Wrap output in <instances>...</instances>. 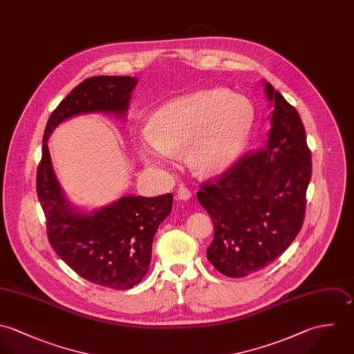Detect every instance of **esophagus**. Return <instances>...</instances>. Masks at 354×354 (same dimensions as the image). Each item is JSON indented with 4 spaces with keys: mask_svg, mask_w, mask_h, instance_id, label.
Returning a JSON list of instances; mask_svg holds the SVG:
<instances>
[{
    "mask_svg": "<svg viewBox=\"0 0 354 354\" xmlns=\"http://www.w3.org/2000/svg\"><path fill=\"white\" fill-rule=\"evenodd\" d=\"M176 197L180 201H189L192 198V193L187 187H179L176 192Z\"/></svg>",
    "mask_w": 354,
    "mask_h": 354,
    "instance_id": "obj_1",
    "label": "esophagus"
}]
</instances>
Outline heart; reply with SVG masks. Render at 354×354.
<instances>
[{
	"instance_id": "1",
	"label": "heart",
	"mask_w": 354,
	"mask_h": 354,
	"mask_svg": "<svg viewBox=\"0 0 354 354\" xmlns=\"http://www.w3.org/2000/svg\"><path fill=\"white\" fill-rule=\"evenodd\" d=\"M254 106L225 88L201 90L175 98L150 118L138 149L154 168H167L186 147V161L200 176L227 171L243 151L254 124Z\"/></svg>"
}]
</instances>
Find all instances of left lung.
I'll use <instances>...</instances> for the list:
<instances>
[{"label": "left lung", "mask_w": 354, "mask_h": 354, "mask_svg": "<svg viewBox=\"0 0 354 354\" xmlns=\"http://www.w3.org/2000/svg\"><path fill=\"white\" fill-rule=\"evenodd\" d=\"M263 83L272 108L266 146L197 194L214 228L207 257L228 278L266 268L290 246L302 227L312 175L298 112L271 83Z\"/></svg>", "instance_id": "obj_1"}]
</instances>
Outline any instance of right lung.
Instances as JSON below:
<instances>
[{
  "label": "right lung",
  "mask_w": 354,
  "mask_h": 354,
  "mask_svg": "<svg viewBox=\"0 0 354 354\" xmlns=\"http://www.w3.org/2000/svg\"><path fill=\"white\" fill-rule=\"evenodd\" d=\"M137 84L136 76L104 75L77 84L48 120L37 172V194L50 245L79 277L115 290L131 288L146 275L154 234L171 213L174 196H123L101 208H79L56 178L48 140L73 116L109 113L126 119Z\"/></svg>",
  "instance_id": "add662e5"
}]
</instances>
